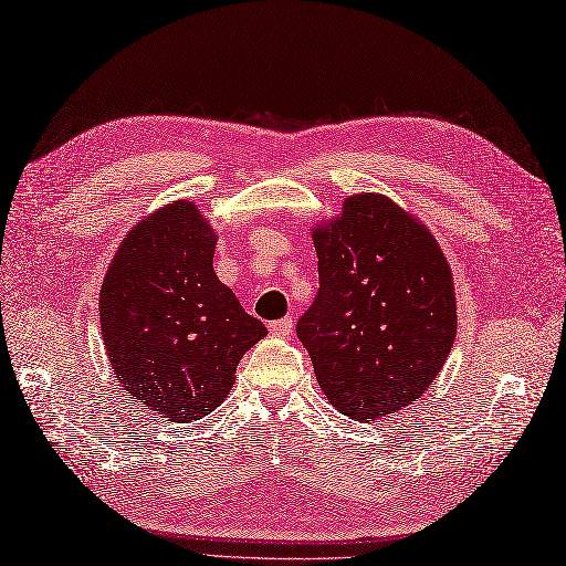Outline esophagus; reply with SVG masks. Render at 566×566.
Segmentation results:
<instances>
[{"label":"esophagus","mask_w":566,"mask_h":566,"mask_svg":"<svg viewBox=\"0 0 566 566\" xmlns=\"http://www.w3.org/2000/svg\"><path fill=\"white\" fill-rule=\"evenodd\" d=\"M269 331L273 333V335H290L293 333V318H279V321H271L269 324Z\"/></svg>","instance_id":"esophagus-1"}]
</instances>
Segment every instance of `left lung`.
I'll return each instance as SVG.
<instances>
[{
    "label": "left lung",
    "mask_w": 566,
    "mask_h": 566,
    "mask_svg": "<svg viewBox=\"0 0 566 566\" xmlns=\"http://www.w3.org/2000/svg\"><path fill=\"white\" fill-rule=\"evenodd\" d=\"M318 293L297 321L321 390L371 421L417 402L457 333L454 283L429 228L386 195H349L314 228Z\"/></svg>",
    "instance_id": "8db88e82"
}]
</instances>
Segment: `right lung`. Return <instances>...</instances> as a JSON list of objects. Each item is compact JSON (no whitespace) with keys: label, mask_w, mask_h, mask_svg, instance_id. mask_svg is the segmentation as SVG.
<instances>
[{"label":"right lung","mask_w":566,"mask_h":566,"mask_svg":"<svg viewBox=\"0 0 566 566\" xmlns=\"http://www.w3.org/2000/svg\"><path fill=\"white\" fill-rule=\"evenodd\" d=\"M213 235L195 202L149 213L120 242L99 293L106 357L133 402L197 421L231 392L266 328L213 273Z\"/></svg>","instance_id":"1"}]
</instances>
